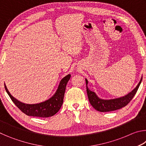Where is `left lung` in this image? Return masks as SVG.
<instances>
[{"mask_svg":"<svg viewBox=\"0 0 146 146\" xmlns=\"http://www.w3.org/2000/svg\"><path fill=\"white\" fill-rule=\"evenodd\" d=\"M85 80L86 82V91H87L88 99L91 106L96 110H97L98 111L108 112L119 110V109L125 107V106L127 105L130 101L132 100V98L134 97L136 93H137L140 83L142 82V78L140 79V82L138 84L137 87L132 91H131L130 93H128L127 95H125L124 97L110 100H104L102 99V98H100L96 95L95 92L89 90L87 86L88 84V81L86 78Z\"/></svg>","mask_w":146,"mask_h":146,"instance_id":"obj_1","label":"left lung"}]
</instances>
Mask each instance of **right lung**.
Wrapping results in <instances>:
<instances>
[{"label":"right lung","instance_id":"right-lung-1","mask_svg":"<svg viewBox=\"0 0 146 146\" xmlns=\"http://www.w3.org/2000/svg\"><path fill=\"white\" fill-rule=\"evenodd\" d=\"M71 75H66L62 79L59 84L57 90L53 97L44 102L35 104H28L20 102L12 96L7 89L6 84H4L5 89L9 97L20 110L28 116L32 117L46 118L52 117L57 113L63 104V100L65 93L66 87L70 80Z\"/></svg>","mask_w":146,"mask_h":146}]
</instances>
